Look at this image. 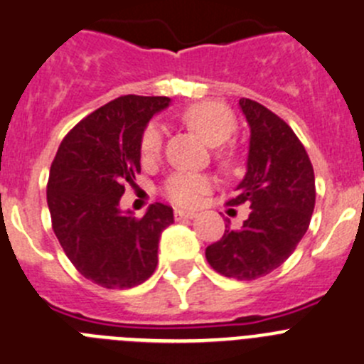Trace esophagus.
Returning a JSON list of instances; mask_svg holds the SVG:
<instances>
[{
    "label": "esophagus",
    "mask_w": 364,
    "mask_h": 364,
    "mask_svg": "<svg viewBox=\"0 0 364 364\" xmlns=\"http://www.w3.org/2000/svg\"><path fill=\"white\" fill-rule=\"evenodd\" d=\"M174 217L178 220H181V219H196V217H198V213H196V212H186V210H176Z\"/></svg>",
    "instance_id": "1"
}]
</instances>
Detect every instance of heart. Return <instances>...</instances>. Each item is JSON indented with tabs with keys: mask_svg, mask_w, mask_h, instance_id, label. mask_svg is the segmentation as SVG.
Here are the masks:
<instances>
[{
	"mask_svg": "<svg viewBox=\"0 0 364 364\" xmlns=\"http://www.w3.org/2000/svg\"><path fill=\"white\" fill-rule=\"evenodd\" d=\"M183 120L210 145H220L235 132V117L219 102H198L183 111ZM163 147V131L151 124L141 136V158L152 161ZM213 188V178L201 172H176L165 183V196L179 206H196Z\"/></svg>",
	"mask_w": 364,
	"mask_h": 364,
	"instance_id": "1",
	"label": "heart"
}]
</instances>
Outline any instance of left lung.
<instances>
[{
  "instance_id": "left-lung-1",
  "label": "left lung",
  "mask_w": 364,
  "mask_h": 364,
  "mask_svg": "<svg viewBox=\"0 0 364 364\" xmlns=\"http://www.w3.org/2000/svg\"><path fill=\"white\" fill-rule=\"evenodd\" d=\"M250 125L246 174L228 205L247 203L240 230L226 224L220 240L206 247L217 273L235 280L266 277L289 259L305 235L316 203L314 171L293 129L259 102L240 98Z\"/></svg>"
}]
</instances>
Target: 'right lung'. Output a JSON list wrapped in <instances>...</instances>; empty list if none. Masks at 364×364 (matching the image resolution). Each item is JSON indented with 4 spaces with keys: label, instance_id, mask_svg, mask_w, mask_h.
Here are the masks:
<instances>
[{
    "label": "right lung",
    "instance_id": "add662e5",
    "mask_svg": "<svg viewBox=\"0 0 364 364\" xmlns=\"http://www.w3.org/2000/svg\"><path fill=\"white\" fill-rule=\"evenodd\" d=\"M171 98L125 95L75 125L50 168L55 237L79 273L107 289H129L154 273L171 206L154 203L141 219L120 208L125 183L141 171V136Z\"/></svg>",
    "mask_w": 364,
    "mask_h": 364
}]
</instances>
